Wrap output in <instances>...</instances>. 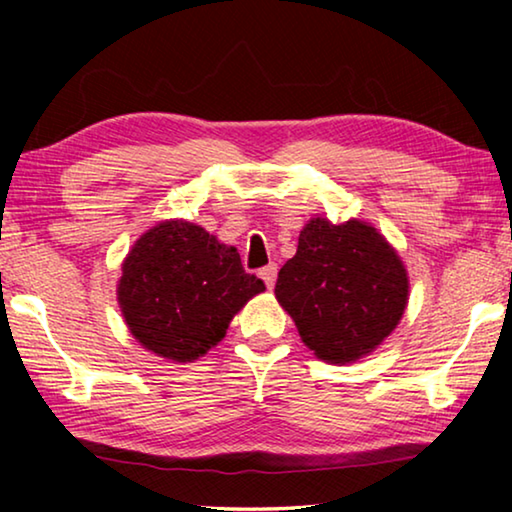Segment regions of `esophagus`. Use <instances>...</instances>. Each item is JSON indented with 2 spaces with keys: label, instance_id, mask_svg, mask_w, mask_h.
<instances>
[{
  "label": "esophagus",
  "instance_id": "1",
  "mask_svg": "<svg viewBox=\"0 0 512 512\" xmlns=\"http://www.w3.org/2000/svg\"><path fill=\"white\" fill-rule=\"evenodd\" d=\"M259 277H262L268 289H273L275 287V280H277V266L275 264L264 266L262 271H259Z\"/></svg>",
  "mask_w": 512,
  "mask_h": 512
}]
</instances>
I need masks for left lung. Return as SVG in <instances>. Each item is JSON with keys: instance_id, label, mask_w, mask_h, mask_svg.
Listing matches in <instances>:
<instances>
[{"instance_id": "1", "label": "left lung", "mask_w": 512, "mask_h": 512, "mask_svg": "<svg viewBox=\"0 0 512 512\" xmlns=\"http://www.w3.org/2000/svg\"><path fill=\"white\" fill-rule=\"evenodd\" d=\"M275 298L320 361L345 366L377 350L400 325L409 273L375 225L314 216L277 273Z\"/></svg>"}]
</instances>
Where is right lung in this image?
I'll list each match as a JSON object with an SVG mask.
<instances>
[{"label":"right lung","mask_w":512,"mask_h":512,"mask_svg":"<svg viewBox=\"0 0 512 512\" xmlns=\"http://www.w3.org/2000/svg\"><path fill=\"white\" fill-rule=\"evenodd\" d=\"M266 287L235 246L183 219L155 223L121 262L117 302L135 341L173 363H192L223 341L230 320Z\"/></svg>","instance_id":"right-lung-1"}]
</instances>
